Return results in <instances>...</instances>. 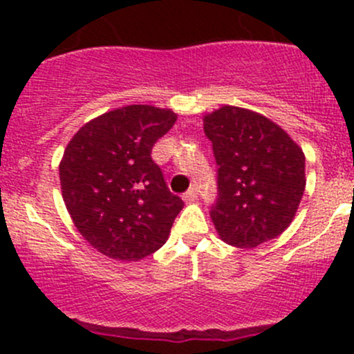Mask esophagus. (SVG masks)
Returning a JSON list of instances; mask_svg holds the SVG:
<instances>
[{
	"instance_id": "34e87169",
	"label": "esophagus",
	"mask_w": 354,
	"mask_h": 354,
	"mask_svg": "<svg viewBox=\"0 0 354 354\" xmlns=\"http://www.w3.org/2000/svg\"><path fill=\"white\" fill-rule=\"evenodd\" d=\"M198 198V190L197 188H190V190L187 192V194L183 195V200H187V202H195V200Z\"/></svg>"
}]
</instances>
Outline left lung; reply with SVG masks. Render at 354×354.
<instances>
[{
    "instance_id": "left-lung-1",
    "label": "left lung",
    "mask_w": 354,
    "mask_h": 354,
    "mask_svg": "<svg viewBox=\"0 0 354 354\" xmlns=\"http://www.w3.org/2000/svg\"><path fill=\"white\" fill-rule=\"evenodd\" d=\"M217 162V200L210 219L221 240L253 248L292 223L305 192L301 147L263 114L223 106L203 116Z\"/></svg>"
}]
</instances>
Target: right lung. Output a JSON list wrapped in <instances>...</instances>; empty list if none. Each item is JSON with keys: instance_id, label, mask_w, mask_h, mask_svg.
<instances>
[{"instance_id": "obj_1", "label": "right lung", "mask_w": 354, "mask_h": 354, "mask_svg": "<svg viewBox=\"0 0 354 354\" xmlns=\"http://www.w3.org/2000/svg\"><path fill=\"white\" fill-rule=\"evenodd\" d=\"M178 114L149 104L123 106L85 123L59 162L71 221L102 255L137 262L166 243L183 200L166 187L152 147Z\"/></svg>"}]
</instances>
